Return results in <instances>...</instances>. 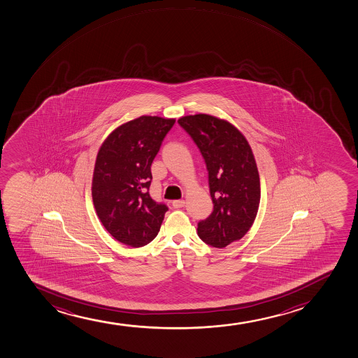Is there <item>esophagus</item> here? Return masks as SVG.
Here are the masks:
<instances>
[{
	"instance_id": "esophagus-1",
	"label": "esophagus",
	"mask_w": 358,
	"mask_h": 358,
	"mask_svg": "<svg viewBox=\"0 0 358 358\" xmlns=\"http://www.w3.org/2000/svg\"><path fill=\"white\" fill-rule=\"evenodd\" d=\"M184 206H185V201H173V208H176V209H180V208H184Z\"/></svg>"
}]
</instances>
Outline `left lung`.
I'll list each match as a JSON object with an SVG mask.
<instances>
[{
    "instance_id": "1",
    "label": "left lung",
    "mask_w": 358,
    "mask_h": 358,
    "mask_svg": "<svg viewBox=\"0 0 358 358\" xmlns=\"http://www.w3.org/2000/svg\"><path fill=\"white\" fill-rule=\"evenodd\" d=\"M206 161L214 210L198 222V236L223 248L240 240L255 222L260 201L259 173L245 136L227 120L209 115L178 120Z\"/></svg>"
}]
</instances>
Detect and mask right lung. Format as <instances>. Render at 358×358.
Listing matches in <instances>:
<instances>
[{
	"mask_svg": "<svg viewBox=\"0 0 358 358\" xmlns=\"http://www.w3.org/2000/svg\"><path fill=\"white\" fill-rule=\"evenodd\" d=\"M176 120L142 115L120 125L99 149L92 197L107 231L130 247L148 245L169 210L149 194L152 160Z\"/></svg>",
	"mask_w": 358,
	"mask_h": 358,
	"instance_id": "1",
	"label": "right lung"
}]
</instances>
